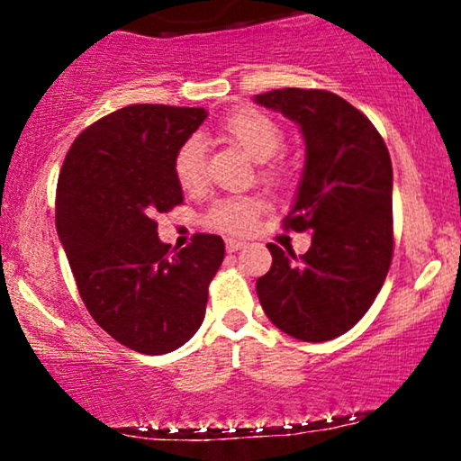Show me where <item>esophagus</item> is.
Returning a JSON list of instances; mask_svg holds the SVG:
<instances>
[{
  "instance_id": "obj_1",
  "label": "esophagus",
  "mask_w": 461,
  "mask_h": 461,
  "mask_svg": "<svg viewBox=\"0 0 461 461\" xmlns=\"http://www.w3.org/2000/svg\"><path fill=\"white\" fill-rule=\"evenodd\" d=\"M245 247V242L242 240H236V238H227V251H240V249Z\"/></svg>"
}]
</instances>
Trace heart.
<instances>
[{
	"instance_id": "heart-1",
	"label": "heart",
	"mask_w": 461,
	"mask_h": 461,
	"mask_svg": "<svg viewBox=\"0 0 461 461\" xmlns=\"http://www.w3.org/2000/svg\"><path fill=\"white\" fill-rule=\"evenodd\" d=\"M219 131L227 140L240 147L253 160L264 162L273 158L284 147V130L273 116L260 113V110H236L227 114L219 123ZM173 176L177 186L184 193H199L205 186V160L203 145L199 139H188L179 145L173 158ZM267 177H277L279 167L264 168ZM267 203L258 194H242V197H223L216 199L205 212V225L212 230L225 231V234H245L256 223L258 214L264 212Z\"/></svg>"
}]
</instances>
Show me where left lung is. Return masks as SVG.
Segmentation results:
<instances>
[{"mask_svg":"<svg viewBox=\"0 0 461 461\" xmlns=\"http://www.w3.org/2000/svg\"><path fill=\"white\" fill-rule=\"evenodd\" d=\"M256 102L297 121L308 160L284 230L310 231L303 256L267 245L273 267L258 279L268 319L288 336L325 342L366 314L393 264V162L356 105L321 88H277Z\"/></svg>","mask_w":461,"mask_h":461,"instance_id":"left-lung-1","label":"left lung"}]
</instances>
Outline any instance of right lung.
Listing matches in <instances>:
<instances>
[{"label":"right lung","mask_w":461,"mask_h":461,"mask_svg":"<svg viewBox=\"0 0 461 461\" xmlns=\"http://www.w3.org/2000/svg\"><path fill=\"white\" fill-rule=\"evenodd\" d=\"M203 108L134 104L73 140L56 188V230L77 293L105 333L131 351L162 356L197 333L223 238L194 234L171 249L156 214L182 205L173 158L203 123Z\"/></svg>","instance_id":"right-lung-1"}]
</instances>
